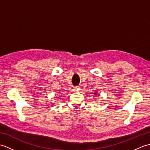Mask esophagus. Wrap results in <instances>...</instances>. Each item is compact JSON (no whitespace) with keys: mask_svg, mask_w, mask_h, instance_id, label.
<instances>
[{"mask_svg":"<svg viewBox=\"0 0 150 150\" xmlns=\"http://www.w3.org/2000/svg\"><path fill=\"white\" fill-rule=\"evenodd\" d=\"M73 90L74 91H76V92L79 91V90H80V87H79V86H75V87H73Z\"/></svg>","mask_w":150,"mask_h":150,"instance_id":"obj_1","label":"esophagus"}]
</instances>
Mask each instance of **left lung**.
Returning <instances> with one entry per match:
<instances>
[{"instance_id": "obj_1", "label": "left lung", "mask_w": 150, "mask_h": 150, "mask_svg": "<svg viewBox=\"0 0 150 150\" xmlns=\"http://www.w3.org/2000/svg\"><path fill=\"white\" fill-rule=\"evenodd\" d=\"M97 93H97V91H95V92H94V94H95V95H97Z\"/></svg>"}]
</instances>
